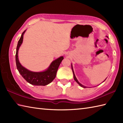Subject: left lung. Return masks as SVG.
I'll return each mask as SVG.
<instances>
[{
    "mask_svg": "<svg viewBox=\"0 0 123 123\" xmlns=\"http://www.w3.org/2000/svg\"><path fill=\"white\" fill-rule=\"evenodd\" d=\"M71 67H72V72H73V74H74V80L75 81H76L78 83V84H79L80 86H81V87H83V88H86V87H86V86H83L82 85H81V83L79 82V81H78V80L77 79V78H76V77H75V74H74V70H73V68H72V64H71ZM105 79V80H106ZM105 80H104V81H105ZM103 81V82H104Z\"/></svg>",
    "mask_w": 123,
    "mask_h": 123,
    "instance_id": "8db88e82",
    "label": "left lung"
}]
</instances>
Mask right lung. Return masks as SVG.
I'll list each match as a JSON object with an SVG mask.
<instances>
[{
	"instance_id": "right-lung-1",
	"label": "right lung",
	"mask_w": 123,
	"mask_h": 123,
	"mask_svg": "<svg viewBox=\"0 0 123 123\" xmlns=\"http://www.w3.org/2000/svg\"><path fill=\"white\" fill-rule=\"evenodd\" d=\"M25 31L26 30L23 32L21 37L18 42L16 53V63L17 69L24 79L30 84L34 86H45L48 85L55 78L57 69L64 57L63 56H61L55 60L51 63L48 68L43 72H33L26 69L20 63L18 57V49L23 43V35Z\"/></svg>"
}]
</instances>
